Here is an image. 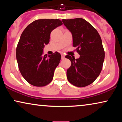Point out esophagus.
Wrapping results in <instances>:
<instances>
[{"label":"esophagus","mask_w":122,"mask_h":122,"mask_svg":"<svg viewBox=\"0 0 122 122\" xmlns=\"http://www.w3.org/2000/svg\"><path fill=\"white\" fill-rule=\"evenodd\" d=\"M61 59H64V58H65V55L63 54H61Z\"/></svg>","instance_id":"obj_1"}]
</instances>
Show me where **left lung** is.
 I'll use <instances>...</instances> for the list:
<instances>
[{
    "label": "left lung",
    "mask_w": 122,
    "mask_h": 122,
    "mask_svg": "<svg viewBox=\"0 0 122 122\" xmlns=\"http://www.w3.org/2000/svg\"><path fill=\"white\" fill-rule=\"evenodd\" d=\"M73 36V46L80 55L78 59L66 55L71 66L66 71L68 81L73 86L84 87L94 82L101 73L105 53L97 30L82 18L63 19Z\"/></svg>",
    "instance_id": "1"
}]
</instances>
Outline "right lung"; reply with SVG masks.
Instances as JSON below:
<instances>
[{"mask_svg": "<svg viewBox=\"0 0 122 122\" xmlns=\"http://www.w3.org/2000/svg\"><path fill=\"white\" fill-rule=\"evenodd\" d=\"M59 19H38L23 31L16 49V57L21 74L29 84L44 86L53 80L54 70L61 55L57 51L43 55L45 44L49 42L53 30L62 25Z\"/></svg>", "mask_w": 122, "mask_h": 122, "instance_id": "add662e5", "label": "right lung"}]
</instances>
